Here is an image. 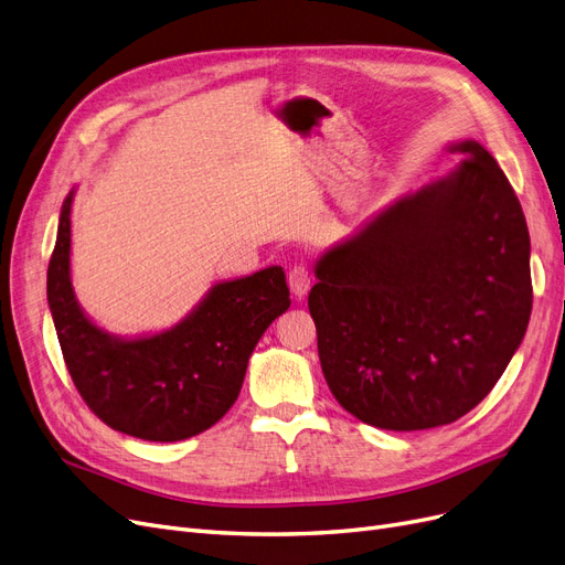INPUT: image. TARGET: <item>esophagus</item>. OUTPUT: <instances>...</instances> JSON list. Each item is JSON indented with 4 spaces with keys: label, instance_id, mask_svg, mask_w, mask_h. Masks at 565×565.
Here are the masks:
<instances>
[{
    "label": "esophagus",
    "instance_id": "obj_1",
    "mask_svg": "<svg viewBox=\"0 0 565 565\" xmlns=\"http://www.w3.org/2000/svg\"><path fill=\"white\" fill-rule=\"evenodd\" d=\"M288 286L294 290V296L298 300H302L307 296V290L311 286V277H309V269L305 265H294L288 269Z\"/></svg>",
    "mask_w": 565,
    "mask_h": 565
}]
</instances>
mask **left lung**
<instances>
[{
  "mask_svg": "<svg viewBox=\"0 0 565 565\" xmlns=\"http://www.w3.org/2000/svg\"><path fill=\"white\" fill-rule=\"evenodd\" d=\"M463 164L391 204L319 260L309 290L323 377L363 424L424 430L482 403L524 340L531 237L505 172Z\"/></svg>",
  "mask_w": 565,
  "mask_h": 565,
  "instance_id": "left-lung-1",
  "label": "left lung"
}]
</instances>
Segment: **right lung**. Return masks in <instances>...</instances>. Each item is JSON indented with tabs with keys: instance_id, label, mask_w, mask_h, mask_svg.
<instances>
[{
	"instance_id": "1",
	"label": "right lung",
	"mask_w": 565,
	"mask_h": 565,
	"mask_svg": "<svg viewBox=\"0 0 565 565\" xmlns=\"http://www.w3.org/2000/svg\"><path fill=\"white\" fill-rule=\"evenodd\" d=\"M72 193L60 212L49 263V305L62 359L99 422L149 443H177L212 428L235 405L248 356L290 307L281 267L216 284L177 328L114 340L76 305L70 281Z\"/></svg>"
}]
</instances>
